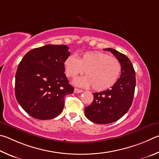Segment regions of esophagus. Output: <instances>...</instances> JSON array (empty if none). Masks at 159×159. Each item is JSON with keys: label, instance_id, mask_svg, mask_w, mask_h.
Instances as JSON below:
<instances>
[{"label": "esophagus", "instance_id": "34e87169", "mask_svg": "<svg viewBox=\"0 0 159 159\" xmlns=\"http://www.w3.org/2000/svg\"><path fill=\"white\" fill-rule=\"evenodd\" d=\"M82 89H77L75 88L74 89V92L76 93H82Z\"/></svg>", "mask_w": 159, "mask_h": 159}]
</instances>
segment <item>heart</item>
I'll return each mask as SVG.
<instances>
[{"instance_id": "1", "label": "heart", "mask_w": 159, "mask_h": 159, "mask_svg": "<svg viewBox=\"0 0 159 159\" xmlns=\"http://www.w3.org/2000/svg\"><path fill=\"white\" fill-rule=\"evenodd\" d=\"M64 68L68 77H74L85 70L86 76L74 80L80 87L92 86L96 91H102L112 87L121 72V64L117 58L99 52H86L80 58L71 54L64 61Z\"/></svg>"}]
</instances>
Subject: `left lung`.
<instances>
[{
  "label": "left lung",
  "mask_w": 159,
  "mask_h": 159,
  "mask_svg": "<svg viewBox=\"0 0 159 159\" xmlns=\"http://www.w3.org/2000/svg\"><path fill=\"white\" fill-rule=\"evenodd\" d=\"M121 64V76L110 89L93 93V101L86 107L84 113L91 121L99 124H110L121 119L130 107L135 87V72L126 55L107 48Z\"/></svg>",
  "instance_id": "obj_1"
}]
</instances>
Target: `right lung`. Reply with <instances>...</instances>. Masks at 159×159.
Returning a JSON list of instances; mask_svg holds the SVG:
<instances>
[{
  "label": "right lung",
  "instance_id": "add662e5",
  "mask_svg": "<svg viewBox=\"0 0 159 159\" xmlns=\"http://www.w3.org/2000/svg\"><path fill=\"white\" fill-rule=\"evenodd\" d=\"M65 44L33 49L19 63L15 75V96L33 118L47 120L62 112L66 95L73 87L66 76L64 61L70 56Z\"/></svg>",
  "mask_w": 159,
  "mask_h": 159
}]
</instances>
